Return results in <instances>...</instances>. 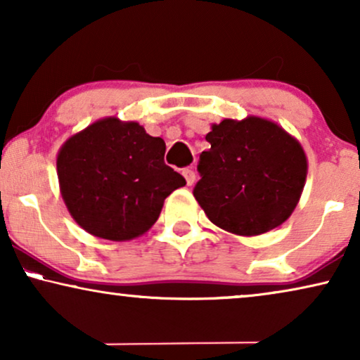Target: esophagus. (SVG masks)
<instances>
[{"mask_svg":"<svg viewBox=\"0 0 360 360\" xmlns=\"http://www.w3.org/2000/svg\"><path fill=\"white\" fill-rule=\"evenodd\" d=\"M181 174H184L186 184H188V185H193V184H195V172H193V170H191V169H185L184 172H181Z\"/></svg>","mask_w":360,"mask_h":360,"instance_id":"obj_1","label":"esophagus"}]
</instances>
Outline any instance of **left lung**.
Returning <instances> with one entry per match:
<instances>
[{
    "label": "left lung",
    "mask_w": 360,
    "mask_h": 360,
    "mask_svg": "<svg viewBox=\"0 0 360 360\" xmlns=\"http://www.w3.org/2000/svg\"><path fill=\"white\" fill-rule=\"evenodd\" d=\"M193 195L210 221L240 236H259L292 214L307 179V155L272 121L224 120L206 134Z\"/></svg>",
    "instance_id": "1"
}]
</instances>
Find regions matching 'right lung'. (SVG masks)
Returning a JSON list of instances; mask_svg holds the SVG:
<instances>
[{
	"instance_id": "right-lung-1",
	"label": "right lung",
	"mask_w": 360,
	"mask_h": 360,
	"mask_svg": "<svg viewBox=\"0 0 360 360\" xmlns=\"http://www.w3.org/2000/svg\"><path fill=\"white\" fill-rule=\"evenodd\" d=\"M164 155V139L116 117L72 136L57 155L58 181L72 218L96 238L129 240L144 234L167 196L186 185Z\"/></svg>"
}]
</instances>
